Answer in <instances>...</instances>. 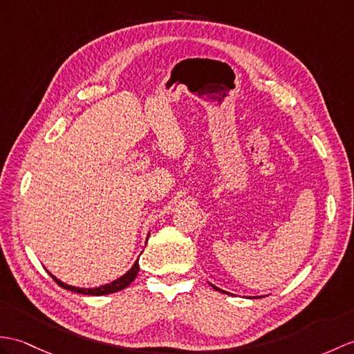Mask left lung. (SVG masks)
Here are the masks:
<instances>
[{
    "label": "left lung",
    "instance_id": "1",
    "mask_svg": "<svg viewBox=\"0 0 354 354\" xmlns=\"http://www.w3.org/2000/svg\"><path fill=\"white\" fill-rule=\"evenodd\" d=\"M211 286H212V288H214V290L220 291V292H226V291H223V290H220V288H218V286H216V285H212V283H211ZM226 294H229V292H226ZM253 299H254V297H253ZM257 299H258V297H257Z\"/></svg>",
    "mask_w": 354,
    "mask_h": 354
}]
</instances>
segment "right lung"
Here are the masks:
<instances>
[{
	"label": "right lung",
	"instance_id": "add662e5",
	"mask_svg": "<svg viewBox=\"0 0 354 354\" xmlns=\"http://www.w3.org/2000/svg\"><path fill=\"white\" fill-rule=\"evenodd\" d=\"M147 238H149V235H147ZM147 238H146V243H147ZM138 270H140V266H138V259L134 262V266L131 267L125 274L118 277L116 281H113L110 283H105V285H101L97 286V288H78V286H72V285H68L62 282L60 279H57L51 271H48L49 276H51L54 281L59 283L62 288L68 290V291H73V292H78V294H84V295H105V294H113V292H118V291H122L125 290L127 286H129V283L134 281L136 276L138 274Z\"/></svg>",
	"mask_w": 354,
	"mask_h": 354
}]
</instances>
